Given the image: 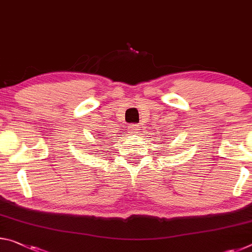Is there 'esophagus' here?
<instances>
[{
    "mask_svg": "<svg viewBox=\"0 0 252 252\" xmlns=\"http://www.w3.org/2000/svg\"><path fill=\"white\" fill-rule=\"evenodd\" d=\"M140 130H141V126L137 125V123H135V125L129 126V133H131V134H137V133H139V131Z\"/></svg>",
    "mask_w": 252,
    "mask_h": 252,
    "instance_id": "esophagus-1",
    "label": "esophagus"
}]
</instances>
